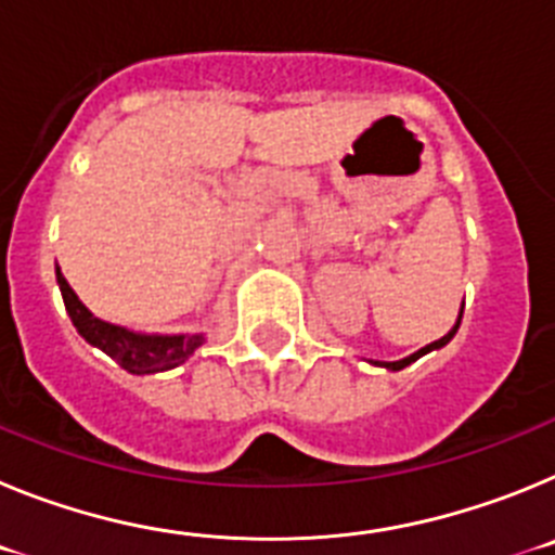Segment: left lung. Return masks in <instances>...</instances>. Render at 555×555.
I'll use <instances>...</instances> for the list:
<instances>
[{"label":"left lung","mask_w":555,"mask_h":555,"mask_svg":"<svg viewBox=\"0 0 555 555\" xmlns=\"http://www.w3.org/2000/svg\"><path fill=\"white\" fill-rule=\"evenodd\" d=\"M459 325H461V320L455 322V327H453V331H450L448 336H442V338H439V341H434V345L423 347V350H420V352H414V356H409V358H403V361H391V364H384V366H386V370H395V372H397V370H403V366H409L411 361H416V358H420V356H425V352H430V350H436V347H444V345H448L450 338L455 336V331H459Z\"/></svg>","instance_id":"8db88e82"}]
</instances>
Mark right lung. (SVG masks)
<instances>
[{"label":"right lung","instance_id":"1","mask_svg":"<svg viewBox=\"0 0 555 555\" xmlns=\"http://www.w3.org/2000/svg\"><path fill=\"white\" fill-rule=\"evenodd\" d=\"M57 286H61L66 311L77 331H80V336L86 338L88 345L107 352L121 370L132 372V375H152V372L175 370L183 361H189L191 352L203 345L199 333H194V336H141V333H130L127 327L96 320L94 313L82 306L80 297L72 292L61 269H57Z\"/></svg>","mask_w":555,"mask_h":555}]
</instances>
